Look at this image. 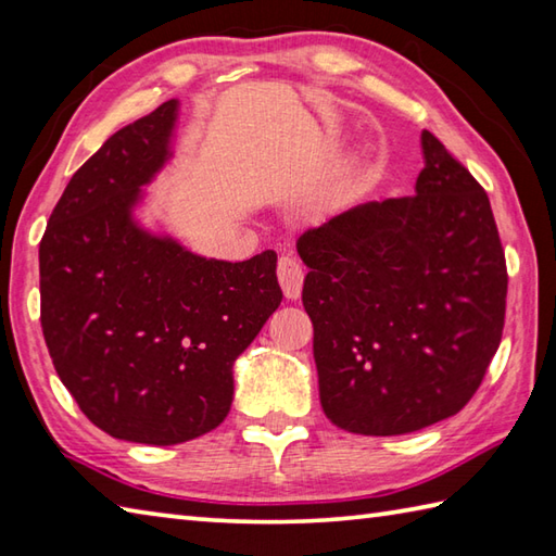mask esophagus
<instances>
[{"label":"esophagus","instance_id":"34e87169","mask_svg":"<svg viewBox=\"0 0 556 556\" xmlns=\"http://www.w3.org/2000/svg\"><path fill=\"white\" fill-rule=\"evenodd\" d=\"M278 282L288 300H298L302 294V282H304L302 266L290 256H280L278 258Z\"/></svg>","mask_w":556,"mask_h":556}]
</instances>
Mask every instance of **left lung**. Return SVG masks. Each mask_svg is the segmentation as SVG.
<instances>
[{"instance_id":"8db88e82","label":"left lung","mask_w":556,"mask_h":556,"mask_svg":"<svg viewBox=\"0 0 556 556\" xmlns=\"http://www.w3.org/2000/svg\"><path fill=\"white\" fill-rule=\"evenodd\" d=\"M415 197L369 201L298 240L328 420L395 437L466 407L502 343L506 258L486 191L422 131Z\"/></svg>"}]
</instances>
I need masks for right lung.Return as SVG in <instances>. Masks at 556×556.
<instances>
[{"instance_id": "right-lung-1", "label": "right lung", "mask_w": 556, "mask_h": 556, "mask_svg": "<svg viewBox=\"0 0 556 556\" xmlns=\"http://www.w3.org/2000/svg\"><path fill=\"white\" fill-rule=\"evenodd\" d=\"M177 100L76 169L40 242V324L81 413L110 437L173 446L230 413L232 365L282 292L276 252L218 262L134 218L169 161Z\"/></svg>"}]
</instances>
